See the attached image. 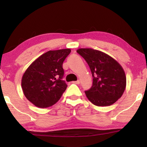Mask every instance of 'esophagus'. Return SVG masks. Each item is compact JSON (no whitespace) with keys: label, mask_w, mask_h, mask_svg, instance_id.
<instances>
[{"label":"esophagus","mask_w":147,"mask_h":147,"mask_svg":"<svg viewBox=\"0 0 147 147\" xmlns=\"http://www.w3.org/2000/svg\"><path fill=\"white\" fill-rule=\"evenodd\" d=\"M72 83H75V84H77V85H79V84H80V81L79 80H78V81H73Z\"/></svg>","instance_id":"obj_1"}]
</instances>
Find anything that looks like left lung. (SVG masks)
Returning a JSON list of instances; mask_svg holds the SVG:
<instances>
[{
	"mask_svg": "<svg viewBox=\"0 0 147 147\" xmlns=\"http://www.w3.org/2000/svg\"><path fill=\"white\" fill-rule=\"evenodd\" d=\"M91 69L93 85L85 93L88 99L97 106H108L122 97L126 77L122 66L107 54L92 48L77 50Z\"/></svg>",
	"mask_w": 147,
	"mask_h": 147,
	"instance_id": "left-lung-1",
	"label": "left lung"
}]
</instances>
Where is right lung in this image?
Masks as SVG:
<instances>
[{"instance_id": "right-lung-1", "label": "right lung", "mask_w": 147, "mask_h": 147, "mask_svg": "<svg viewBox=\"0 0 147 147\" xmlns=\"http://www.w3.org/2000/svg\"><path fill=\"white\" fill-rule=\"evenodd\" d=\"M70 49L50 50L37 58L27 68L21 80L23 93L38 107L45 108L57 102L67 85L62 80V64Z\"/></svg>"}]
</instances>
